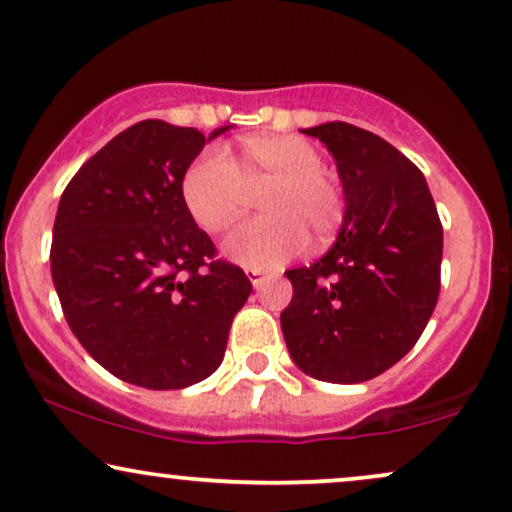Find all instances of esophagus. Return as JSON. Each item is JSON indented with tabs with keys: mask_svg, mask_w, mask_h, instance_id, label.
I'll return each instance as SVG.
<instances>
[{
	"mask_svg": "<svg viewBox=\"0 0 512 512\" xmlns=\"http://www.w3.org/2000/svg\"><path fill=\"white\" fill-rule=\"evenodd\" d=\"M248 276H250L252 286H255L257 291H260V288L264 286V283L269 281V274H267V272H262V269H248Z\"/></svg>",
	"mask_w": 512,
	"mask_h": 512,
	"instance_id": "obj_1",
	"label": "esophagus"
}]
</instances>
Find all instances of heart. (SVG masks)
Here are the masks:
<instances>
[{
    "label": "heart",
    "instance_id": "heart-1",
    "mask_svg": "<svg viewBox=\"0 0 512 512\" xmlns=\"http://www.w3.org/2000/svg\"><path fill=\"white\" fill-rule=\"evenodd\" d=\"M264 217L245 221L224 252L248 269H276L303 252L307 233L329 240L341 231L348 200L324 171V157L300 135H252L240 143L238 164L221 147H207L181 176V200L200 229L221 233L236 224L250 193H262Z\"/></svg>",
    "mask_w": 512,
    "mask_h": 512
}]
</instances>
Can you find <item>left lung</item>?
<instances>
[{
  "label": "left lung",
  "instance_id": "obj_1",
  "mask_svg": "<svg viewBox=\"0 0 512 512\" xmlns=\"http://www.w3.org/2000/svg\"><path fill=\"white\" fill-rule=\"evenodd\" d=\"M336 159L348 214L322 260L286 272L281 329L293 362L331 384H360L422 336L441 288L443 226L422 171L346 121L305 128Z\"/></svg>",
  "mask_w": 512,
  "mask_h": 512
}]
</instances>
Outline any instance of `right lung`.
<instances>
[{
  "label": "right lung",
  "mask_w": 512,
  "mask_h": 512,
  "mask_svg": "<svg viewBox=\"0 0 512 512\" xmlns=\"http://www.w3.org/2000/svg\"><path fill=\"white\" fill-rule=\"evenodd\" d=\"M205 143L197 128L133 123L80 166L54 219L52 281L73 336L143 389L207 379L252 291L183 207L181 176Z\"/></svg>",
  "instance_id": "1"
}]
</instances>
